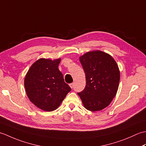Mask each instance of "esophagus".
<instances>
[{
    "instance_id": "esophagus-1",
    "label": "esophagus",
    "mask_w": 146,
    "mask_h": 146,
    "mask_svg": "<svg viewBox=\"0 0 146 146\" xmlns=\"http://www.w3.org/2000/svg\"><path fill=\"white\" fill-rule=\"evenodd\" d=\"M70 87L71 88H72L73 87V83H70Z\"/></svg>"
}]
</instances>
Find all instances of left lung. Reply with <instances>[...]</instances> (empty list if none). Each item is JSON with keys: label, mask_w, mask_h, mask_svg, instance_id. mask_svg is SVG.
Listing matches in <instances>:
<instances>
[{"label": "left lung", "mask_w": 146, "mask_h": 146, "mask_svg": "<svg viewBox=\"0 0 146 146\" xmlns=\"http://www.w3.org/2000/svg\"><path fill=\"white\" fill-rule=\"evenodd\" d=\"M86 77V86L78 93L83 106L90 111L104 109L116 95L120 71L114 59L106 52L93 51L80 57Z\"/></svg>", "instance_id": "obj_1"}]
</instances>
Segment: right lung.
Returning a JSON list of instances; mask_svg holds the SVG:
<instances>
[{
    "mask_svg": "<svg viewBox=\"0 0 146 146\" xmlns=\"http://www.w3.org/2000/svg\"><path fill=\"white\" fill-rule=\"evenodd\" d=\"M61 58H41L32 64L24 79L30 101L42 110L51 111L60 106L71 89L58 69Z\"/></svg>",
    "mask_w": 146,
    "mask_h": 146,
    "instance_id": "add662e5",
    "label": "right lung"
}]
</instances>
